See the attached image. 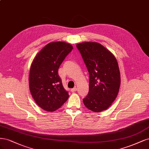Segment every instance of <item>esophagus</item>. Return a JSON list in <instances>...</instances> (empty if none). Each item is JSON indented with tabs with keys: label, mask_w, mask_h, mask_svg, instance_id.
I'll use <instances>...</instances> for the list:
<instances>
[{
	"label": "esophagus",
	"mask_w": 149,
	"mask_h": 149,
	"mask_svg": "<svg viewBox=\"0 0 149 149\" xmlns=\"http://www.w3.org/2000/svg\"><path fill=\"white\" fill-rule=\"evenodd\" d=\"M70 91L72 92H75V91H77V88H72L71 90H70Z\"/></svg>",
	"instance_id": "esophagus-1"
}]
</instances>
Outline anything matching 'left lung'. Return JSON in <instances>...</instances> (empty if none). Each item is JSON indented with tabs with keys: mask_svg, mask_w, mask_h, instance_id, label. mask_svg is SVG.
<instances>
[{
	"mask_svg": "<svg viewBox=\"0 0 149 149\" xmlns=\"http://www.w3.org/2000/svg\"><path fill=\"white\" fill-rule=\"evenodd\" d=\"M89 73V92L83 99L86 108L98 113L107 109L118 94L121 75L117 60L106 47L97 42L76 45Z\"/></svg>",
	"mask_w": 149,
	"mask_h": 149,
	"instance_id": "obj_1",
	"label": "left lung"
}]
</instances>
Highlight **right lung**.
<instances>
[{
  "instance_id": "obj_1",
  "label": "right lung",
  "mask_w": 149,
  "mask_h": 149,
  "mask_svg": "<svg viewBox=\"0 0 149 149\" xmlns=\"http://www.w3.org/2000/svg\"><path fill=\"white\" fill-rule=\"evenodd\" d=\"M72 49V46L65 42H49L32 62L29 74L30 92L36 104L46 111H55L69 98L58 69Z\"/></svg>"
}]
</instances>
